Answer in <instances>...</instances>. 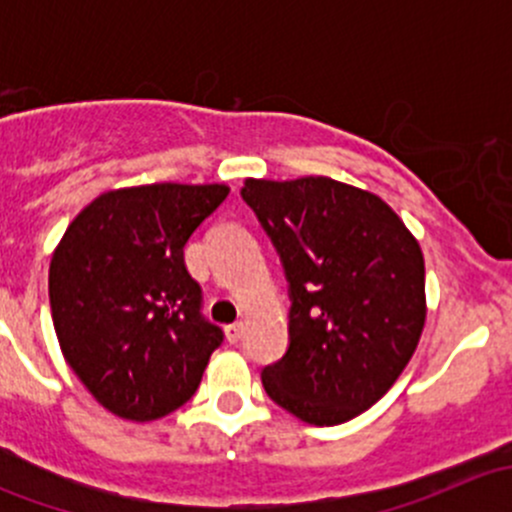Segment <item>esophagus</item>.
<instances>
[{
    "label": "esophagus",
    "mask_w": 512,
    "mask_h": 512,
    "mask_svg": "<svg viewBox=\"0 0 512 512\" xmlns=\"http://www.w3.org/2000/svg\"><path fill=\"white\" fill-rule=\"evenodd\" d=\"M242 332H245V324L235 322V324H227L225 327V337L230 344H237L242 339Z\"/></svg>",
    "instance_id": "obj_1"
}]
</instances>
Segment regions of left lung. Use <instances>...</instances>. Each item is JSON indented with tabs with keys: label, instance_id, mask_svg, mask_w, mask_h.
Instances as JSON below:
<instances>
[{
	"label": "left lung",
	"instance_id": "left-lung-1",
	"mask_svg": "<svg viewBox=\"0 0 512 512\" xmlns=\"http://www.w3.org/2000/svg\"><path fill=\"white\" fill-rule=\"evenodd\" d=\"M240 195L289 285V344L262 369L267 396L314 426L359 416L399 379L421 337V247L384 200L332 178H250Z\"/></svg>",
	"mask_w": 512,
	"mask_h": 512
}]
</instances>
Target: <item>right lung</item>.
Here are the masks:
<instances>
[{"instance_id": "1", "label": "right lung", "mask_w": 512, "mask_h": 512, "mask_svg": "<svg viewBox=\"0 0 512 512\" xmlns=\"http://www.w3.org/2000/svg\"><path fill=\"white\" fill-rule=\"evenodd\" d=\"M225 185L158 183L103 193L76 215L49 267L61 352L103 409L153 421L198 391L223 344L183 247Z\"/></svg>"}]
</instances>
